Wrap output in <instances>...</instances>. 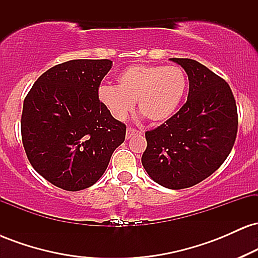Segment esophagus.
I'll list each match as a JSON object with an SVG mask.
<instances>
[{
	"instance_id": "34e87169",
	"label": "esophagus",
	"mask_w": 258,
	"mask_h": 258,
	"mask_svg": "<svg viewBox=\"0 0 258 258\" xmlns=\"http://www.w3.org/2000/svg\"><path fill=\"white\" fill-rule=\"evenodd\" d=\"M136 135H142V132L137 131V130H135V128H131V127H128V128H127V131H126V138L127 139L132 138L133 136H136Z\"/></svg>"
}]
</instances>
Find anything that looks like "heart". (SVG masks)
<instances>
[{"label": "heart", "instance_id": "obj_1", "mask_svg": "<svg viewBox=\"0 0 258 258\" xmlns=\"http://www.w3.org/2000/svg\"><path fill=\"white\" fill-rule=\"evenodd\" d=\"M117 86L103 85L98 98L116 120H125L137 100L152 122H164L178 110L186 91V76L178 67L136 64L117 76Z\"/></svg>", "mask_w": 258, "mask_h": 258}]
</instances>
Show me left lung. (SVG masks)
Returning a JSON list of instances; mask_svg holds the SVG:
<instances>
[{
    "mask_svg": "<svg viewBox=\"0 0 258 258\" xmlns=\"http://www.w3.org/2000/svg\"><path fill=\"white\" fill-rule=\"evenodd\" d=\"M170 60L188 75V99L166 122L146 132L142 165L158 184L183 189L200 183L223 164L235 142L238 115L223 79L193 59Z\"/></svg>",
    "mask_w": 258,
    "mask_h": 258,
    "instance_id": "left-lung-1",
    "label": "left lung"
}]
</instances>
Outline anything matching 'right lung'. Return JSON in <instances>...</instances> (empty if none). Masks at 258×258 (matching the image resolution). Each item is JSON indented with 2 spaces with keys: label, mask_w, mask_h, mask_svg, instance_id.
<instances>
[{
  "label": "right lung",
  "mask_w": 258,
  "mask_h": 258,
  "mask_svg": "<svg viewBox=\"0 0 258 258\" xmlns=\"http://www.w3.org/2000/svg\"><path fill=\"white\" fill-rule=\"evenodd\" d=\"M109 59H75L43 73L23 105L22 139L32 167L69 191L93 185L126 136L99 102Z\"/></svg>",
  "instance_id": "1"
}]
</instances>
